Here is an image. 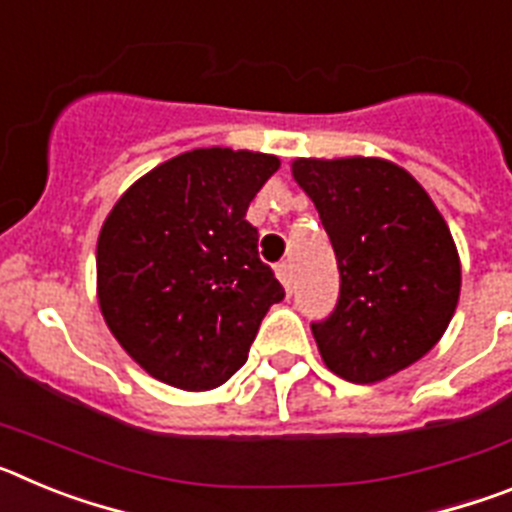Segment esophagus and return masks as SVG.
<instances>
[{
  "label": "esophagus",
  "mask_w": 512,
  "mask_h": 512,
  "mask_svg": "<svg viewBox=\"0 0 512 512\" xmlns=\"http://www.w3.org/2000/svg\"><path fill=\"white\" fill-rule=\"evenodd\" d=\"M277 277H279V282L284 284V289H287V292H292V279H295V274H292V264L282 261V264L277 266Z\"/></svg>",
  "instance_id": "34e87169"
}]
</instances>
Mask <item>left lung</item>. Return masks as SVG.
I'll use <instances>...</instances> for the list:
<instances>
[{
    "label": "left lung",
    "instance_id": "obj_1",
    "mask_svg": "<svg viewBox=\"0 0 512 512\" xmlns=\"http://www.w3.org/2000/svg\"><path fill=\"white\" fill-rule=\"evenodd\" d=\"M341 271L336 310L312 323L330 372L374 384L423 359L449 328L461 289L454 238L433 200L384 158H297Z\"/></svg>",
    "mask_w": 512,
    "mask_h": 512
}]
</instances>
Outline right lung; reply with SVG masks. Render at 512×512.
<instances>
[{
    "label": "right lung",
    "mask_w": 512,
    "mask_h": 512,
    "mask_svg": "<svg viewBox=\"0 0 512 512\" xmlns=\"http://www.w3.org/2000/svg\"><path fill=\"white\" fill-rule=\"evenodd\" d=\"M279 169L269 153L194 148L122 194L97 241L104 323L151 377L215 390L284 289L259 259L246 210Z\"/></svg>",
    "instance_id": "obj_1"
}]
</instances>
